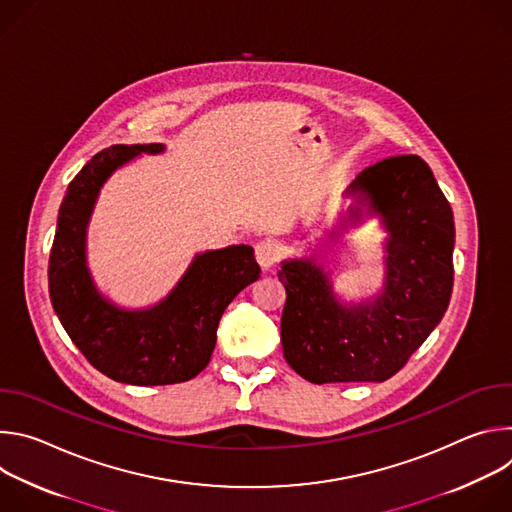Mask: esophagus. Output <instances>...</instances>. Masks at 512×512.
Masks as SVG:
<instances>
[{"instance_id": "esophagus-1", "label": "esophagus", "mask_w": 512, "mask_h": 512, "mask_svg": "<svg viewBox=\"0 0 512 512\" xmlns=\"http://www.w3.org/2000/svg\"><path fill=\"white\" fill-rule=\"evenodd\" d=\"M277 257H279V251H277V245L271 243V241H261L255 245V259L257 263L269 271L273 269V265L277 263Z\"/></svg>"}]
</instances>
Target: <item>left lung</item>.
<instances>
[{
	"label": "left lung",
	"instance_id": "1",
	"mask_svg": "<svg viewBox=\"0 0 512 512\" xmlns=\"http://www.w3.org/2000/svg\"><path fill=\"white\" fill-rule=\"evenodd\" d=\"M346 194L381 216L387 273L373 302L340 304L314 259H289L281 346L287 364L314 385L383 383L444 318L454 285V214L429 166L413 154L364 168ZM350 223L360 208L348 212Z\"/></svg>",
	"mask_w": 512,
	"mask_h": 512
}]
</instances>
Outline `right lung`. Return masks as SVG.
I'll list each match as a JSON object with an SVG mask.
<instances>
[{
    "label": "right lung",
    "instance_id": "1",
    "mask_svg": "<svg viewBox=\"0 0 512 512\" xmlns=\"http://www.w3.org/2000/svg\"><path fill=\"white\" fill-rule=\"evenodd\" d=\"M162 152V143H137L93 156L66 188L48 261L52 308L70 340L99 373L141 387L194 379L210 360L223 312L261 273L249 245H231L196 255L154 308L123 310L99 294L85 255L99 190L135 156Z\"/></svg>",
    "mask_w": 512,
    "mask_h": 512
}]
</instances>
